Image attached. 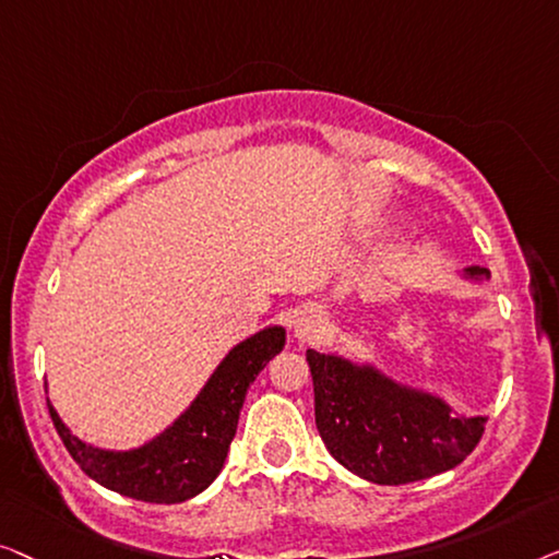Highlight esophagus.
I'll return each instance as SVG.
<instances>
[{
  "instance_id": "esophagus-1",
  "label": "esophagus",
  "mask_w": 559,
  "mask_h": 559,
  "mask_svg": "<svg viewBox=\"0 0 559 559\" xmlns=\"http://www.w3.org/2000/svg\"><path fill=\"white\" fill-rule=\"evenodd\" d=\"M321 332V317L317 309H306L298 313L296 324H294V336L298 342H311L317 340Z\"/></svg>"
}]
</instances>
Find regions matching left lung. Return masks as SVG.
I'll return each instance as SVG.
<instances>
[{
    "instance_id": "left-lung-1",
    "label": "left lung",
    "mask_w": 559,
    "mask_h": 559,
    "mask_svg": "<svg viewBox=\"0 0 559 559\" xmlns=\"http://www.w3.org/2000/svg\"><path fill=\"white\" fill-rule=\"evenodd\" d=\"M463 278L484 281L471 265ZM313 380V411L326 451L359 478L382 486L423 481L451 471L481 440L484 415L453 413L433 392L411 388L342 355L306 352Z\"/></svg>"
}]
</instances>
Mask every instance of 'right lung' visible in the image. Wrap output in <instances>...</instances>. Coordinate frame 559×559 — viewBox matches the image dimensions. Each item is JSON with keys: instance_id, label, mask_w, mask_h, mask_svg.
Segmentation results:
<instances>
[{"instance_id": "1", "label": "right lung", "mask_w": 559, "mask_h": 559, "mask_svg": "<svg viewBox=\"0 0 559 559\" xmlns=\"http://www.w3.org/2000/svg\"><path fill=\"white\" fill-rule=\"evenodd\" d=\"M286 344V329L265 326L227 352L200 395L179 418L129 451H108L70 433L55 407L50 418L68 453L85 476L106 489L148 504H179L198 497L225 466L227 448L238 430L240 407L258 372Z\"/></svg>"}]
</instances>
